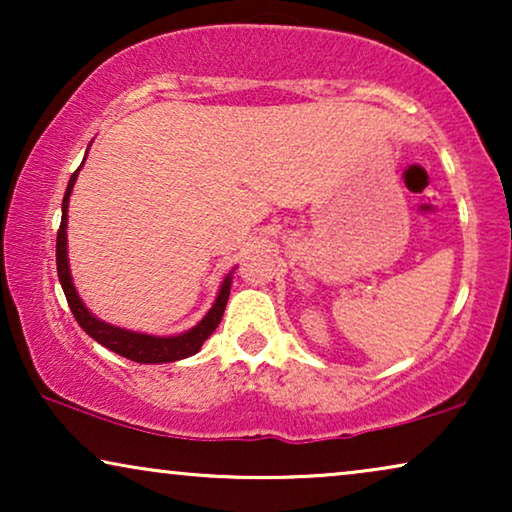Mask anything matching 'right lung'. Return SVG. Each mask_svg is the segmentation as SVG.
Returning <instances> with one entry per match:
<instances>
[{"instance_id": "add662e5", "label": "right lung", "mask_w": 512, "mask_h": 512, "mask_svg": "<svg viewBox=\"0 0 512 512\" xmlns=\"http://www.w3.org/2000/svg\"><path fill=\"white\" fill-rule=\"evenodd\" d=\"M76 170L72 177H69L65 198H62V221L58 228V240H55V263H58V277L62 284V291H65L69 310H72L74 319L79 321V326L86 331L90 338L100 342L102 347L111 349V352L125 356V359L137 361V363H170L186 359V356H193L200 352L202 342H205L209 335L216 331V326L221 324L223 310H226L228 296H230V282L233 277H226L221 284L219 296H216V303L212 310L205 314V319L200 321L198 326L191 328L188 333L174 335V338H156V335H144V333H132L125 331V328H116L104 324V321L95 319L93 314L86 310V305L81 303L79 293H76L72 284V275H69V263H67V202L69 193H72L74 181H76Z\"/></svg>"}]
</instances>
